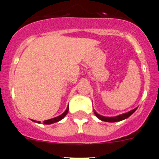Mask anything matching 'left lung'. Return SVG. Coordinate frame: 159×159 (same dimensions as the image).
I'll return each instance as SVG.
<instances>
[{
	"instance_id": "8db88e82",
	"label": "left lung",
	"mask_w": 159,
	"mask_h": 159,
	"mask_svg": "<svg viewBox=\"0 0 159 159\" xmlns=\"http://www.w3.org/2000/svg\"><path fill=\"white\" fill-rule=\"evenodd\" d=\"M136 110H137V108H134L133 109V110H131V111H128V112H126V113L121 114V115L114 116V117H107V116L106 117V116H101V115L97 113L95 111H94V113H95V116H97V118L102 121H106V122H118V121L123 120H125V119H127L128 117H129V116H130L131 115H132V114L136 111Z\"/></svg>"
}]
</instances>
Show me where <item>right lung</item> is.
<instances>
[{
    "label": "right lung",
    "instance_id": "add662e5",
    "mask_svg": "<svg viewBox=\"0 0 159 159\" xmlns=\"http://www.w3.org/2000/svg\"><path fill=\"white\" fill-rule=\"evenodd\" d=\"M68 110H69V107L67 106V109H66V111H65L62 114V115H60V116H57V117H54V118H53V119H50V120H44L43 121V124H45V125H51V124L56 123V122H57V121H60L61 120H62V119L64 118L65 116H67V112H68ZM33 121L34 122H36V123H39V124L41 123L40 121H36V120H33Z\"/></svg>",
    "mask_w": 159,
    "mask_h": 159
}]
</instances>
